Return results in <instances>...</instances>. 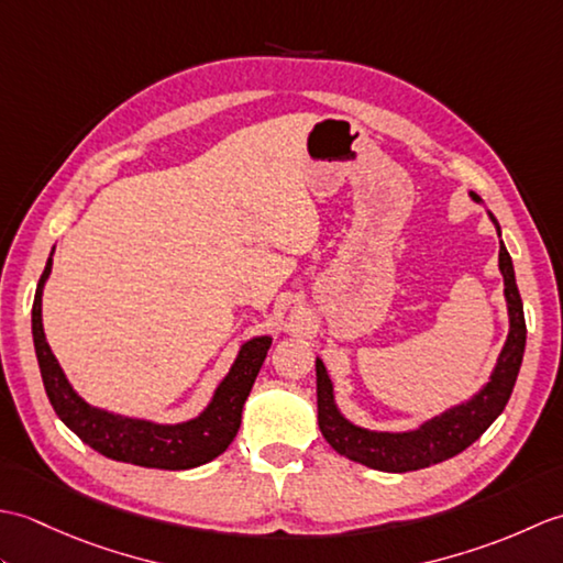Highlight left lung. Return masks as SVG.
Listing matches in <instances>:
<instances>
[{
    "label": "left lung",
    "instance_id": "1",
    "mask_svg": "<svg viewBox=\"0 0 563 563\" xmlns=\"http://www.w3.org/2000/svg\"><path fill=\"white\" fill-rule=\"evenodd\" d=\"M472 198L479 200V196L474 194ZM492 220L500 234V227L494 214ZM498 266L506 283L510 333L504 351L498 355L494 375L486 382V387L476 394L472 401L454 406L448 413L433 418V421H428L418 430H411V433H373V430L349 423L339 413L336 404H333L331 379L321 361H317L319 430L333 450L353 462L373 466V470L401 474L445 462L470 448L476 438H482L484 430L506 409L512 387H516L525 353V333H528V329H525L522 300L516 285V273H512V261L504 242H500L498 249Z\"/></svg>",
    "mask_w": 563,
    "mask_h": 563
}]
</instances>
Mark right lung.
<instances>
[{
  "label": "right lung",
  "instance_id": "add662e5",
  "mask_svg": "<svg viewBox=\"0 0 563 563\" xmlns=\"http://www.w3.org/2000/svg\"><path fill=\"white\" fill-rule=\"evenodd\" d=\"M51 268L53 258H47L38 288H35L31 324L45 394L51 399L55 413L63 418V423L69 430H75L87 445L106 454V457L137 466H150V470H190V466L214 460L230 448L239 423H242L244 401L251 387H254V379L263 361H266L271 339L258 336L242 345L230 375L222 379V385L214 391L208 409L194 418V421L178 426H157L150 421H135V418L99 411L79 399L77 391L69 387L51 345L45 341L41 297Z\"/></svg>",
  "mask_w": 563,
  "mask_h": 563
}]
</instances>
